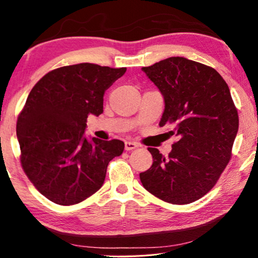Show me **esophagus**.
<instances>
[{
	"mask_svg": "<svg viewBox=\"0 0 258 258\" xmlns=\"http://www.w3.org/2000/svg\"><path fill=\"white\" fill-rule=\"evenodd\" d=\"M139 147V143L137 142H132V141H126L125 142V150H134L135 148Z\"/></svg>",
	"mask_w": 258,
	"mask_h": 258,
	"instance_id": "34e87169",
	"label": "esophagus"
}]
</instances>
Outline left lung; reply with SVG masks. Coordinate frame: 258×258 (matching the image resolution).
<instances>
[{
  "label": "left lung",
  "mask_w": 258,
  "mask_h": 258,
  "mask_svg": "<svg viewBox=\"0 0 258 258\" xmlns=\"http://www.w3.org/2000/svg\"><path fill=\"white\" fill-rule=\"evenodd\" d=\"M142 71L164 95L159 126H171L178 140L167 157L148 148L154 163L140 180L166 203H194L213 189L232 156L239 116L229 86L214 68L182 56Z\"/></svg>",
  "instance_id": "left-lung-1"
}]
</instances>
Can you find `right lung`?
<instances>
[{"mask_svg": "<svg viewBox=\"0 0 258 258\" xmlns=\"http://www.w3.org/2000/svg\"><path fill=\"white\" fill-rule=\"evenodd\" d=\"M126 68L77 63L45 74L30 91L17 120L20 163L51 202L71 206L102 186L109 161L124 151L120 140L84 137L90 113L103 112V94Z\"/></svg>", "mask_w": 258, "mask_h": 258, "instance_id": "obj_1", "label": "right lung"}]
</instances>
